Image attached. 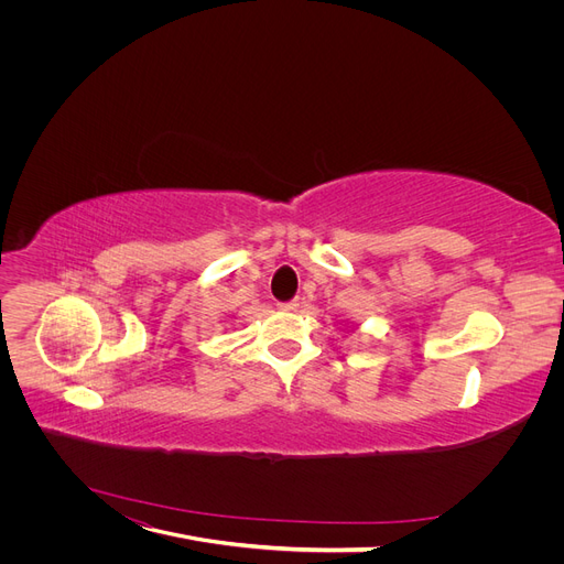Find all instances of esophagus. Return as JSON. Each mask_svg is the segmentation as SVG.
I'll return each mask as SVG.
<instances>
[{"mask_svg":"<svg viewBox=\"0 0 564 564\" xmlns=\"http://www.w3.org/2000/svg\"><path fill=\"white\" fill-rule=\"evenodd\" d=\"M300 304H297V300H290V302H279V308L281 311H294V308H297Z\"/></svg>","mask_w":564,"mask_h":564,"instance_id":"34e87169","label":"esophagus"}]
</instances>
